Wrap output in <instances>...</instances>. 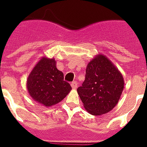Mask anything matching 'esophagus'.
<instances>
[{"label": "esophagus", "instance_id": "34e87169", "mask_svg": "<svg viewBox=\"0 0 147 147\" xmlns=\"http://www.w3.org/2000/svg\"><path fill=\"white\" fill-rule=\"evenodd\" d=\"M71 87H72L74 89H76V88H77V83H76V82H72L71 83Z\"/></svg>", "mask_w": 147, "mask_h": 147}]
</instances>
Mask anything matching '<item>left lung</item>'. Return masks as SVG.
<instances>
[{"mask_svg": "<svg viewBox=\"0 0 147 147\" xmlns=\"http://www.w3.org/2000/svg\"><path fill=\"white\" fill-rule=\"evenodd\" d=\"M123 75L106 56L98 54L88 64L85 80L77 93L90 114L107 113L118 104L124 89Z\"/></svg>", "mask_w": 147, "mask_h": 147, "instance_id": "8db88e82", "label": "left lung"}]
</instances>
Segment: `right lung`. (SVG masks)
<instances>
[{"mask_svg":"<svg viewBox=\"0 0 147 147\" xmlns=\"http://www.w3.org/2000/svg\"><path fill=\"white\" fill-rule=\"evenodd\" d=\"M56 64L54 58L42 57L26 82L27 90L32 99L47 107L60 102L72 89L69 83L64 81V74Z\"/></svg>","mask_w":147,"mask_h":147,"instance_id":"add662e5","label":"right lung"}]
</instances>
